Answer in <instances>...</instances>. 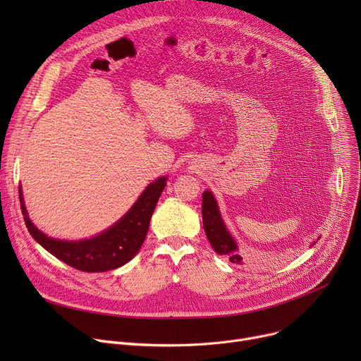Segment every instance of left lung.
I'll return each instance as SVG.
<instances>
[{
    "label": "left lung",
    "mask_w": 361,
    "mask_h": 361,
    "mask_svg": "<svg viewBox=\"0 0 361 361\" xmlns=\"http://www.w3.org/2000/svg\"><path fill=\"white\" fill-rule=\"evenodd\" d=\"M202 219L203 228L207 240H209L212 249L218 255H225L230 257V262L243 264V257L238 253V247L226 230V226L221 218L218 203L212 195V192L206 190L202 195ZM313 245V244H312Z\"/></svg>",
    "instance_id": "left-lung-1"
}]
</instances>
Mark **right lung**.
Returning <instances> with one entry per match:
<instances>
[{"mask_svg": "<svg viewBox=\"0 0 361 361\" xmlns=\"http://www.w3.org/2000/svg\"><path fill=\"white\" fill-rule=\"evenodd\" d=\"M166 177H159L150 183L136 203L131 206V209L111 228L97 237L80 241L51 238L37 230L27 216L20 187H18V197L30 235L47 252L79 271L105 272L123 267L140 250L149 230L152 214L166 185Z\"/></svg>", "mask_w": 361, "mask_h": 361, "instance_id": "add662e5", "label": "right lung"}]
</instances>
